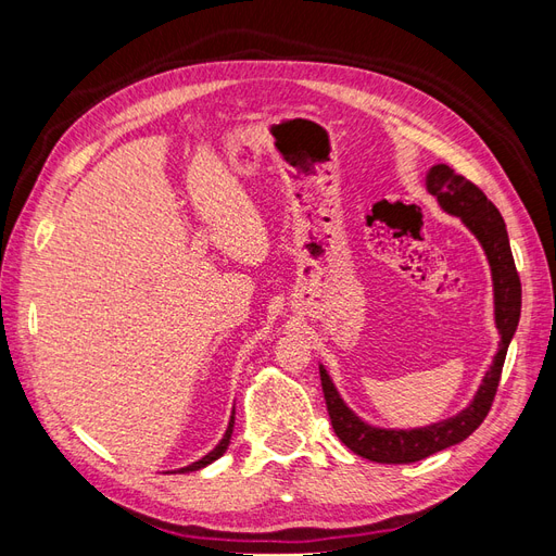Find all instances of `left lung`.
Returning <instances> with one entry per match:
<instances>
[{
    "instance_id": "1",
    "label": "left lung",
    "mask_w": 556,
    "mask_h": 556,
    "mask_svg": "<svg viewBox=\"0 0 556 556\" xmlns=\"http://www.w3.org/2000/svg\"><path fill=\"white\" fill-rule=\"evenodd\" d=\"M427 190L439 199L445 213L459 217L484 250L486 262H490L492 268L494 319L501 333V343L473 401L462 413L419 429H380L366 425L362 417L345 406L327 368L319 364V380H323L333 433L359 457L378 464H410L427 459L435 452L462 443L482 425V419L494 403L503 362H506V352L515 336L521 311V282L510 252L506 223H503L498 208L484 197L478 185L459 176L447 164L431 166L427 174Z\"/></svg>"
}]
</instances>
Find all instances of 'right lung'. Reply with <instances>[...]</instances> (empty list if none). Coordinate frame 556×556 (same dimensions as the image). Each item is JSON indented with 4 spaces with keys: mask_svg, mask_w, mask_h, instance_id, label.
<instances>
[{
    "mask_svg": "<svg viewBox=\"0 0 556 556\" xmlns=\"http://www.w3.org/2000/svg\"><path fill=\"white\" fill-rule=\"evenodd\" d=\"M231 431H233V413H231V419H229V427H227V431H225V435H223V441L217 443L206 457H201L199 462H194V464H190V466H185V468H178V473H190V470H199V468H204V466H208V464H213L215 459H220L223 454L227 452V447H229V441H231Z\"/></svg>",
    "mask_w": 556,
    "mask_h": 556,
    "instance_id": "1",
    "label": "right lung"
}]
</instances>
